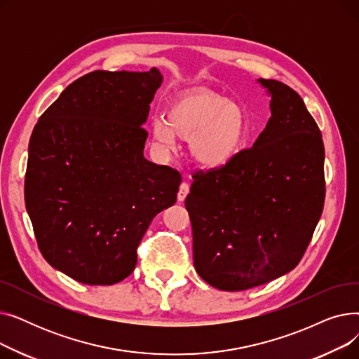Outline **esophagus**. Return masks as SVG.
Instances as JSON below:
<instances>
[{
    "label": "esophagus",
    "mask_w": 359,
    "mask_h": 359,
    "mask_svg": "<svg viewBox=\"0 0 359 359\" xmlns=\"http://www.w3.org/2000/svg\"><path fill=\"white\" fill-rule=\"evenodd\" d=\"M187 194H189V183L183 182V183L180 184V187H179V192H177V201H179V202H183V201H184V198L187 196Z\"/></svg>",
    "instance_id": "esophagus-1"
}]
</instances>
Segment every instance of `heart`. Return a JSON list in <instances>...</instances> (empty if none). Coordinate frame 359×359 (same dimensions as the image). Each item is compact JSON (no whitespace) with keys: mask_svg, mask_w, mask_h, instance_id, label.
Returning <instances> with one entry per match:
<instances>
[{"mask_svg":"<svg viewBox=\"0 0 359 359\" xmlns=\"http://www.w3.org/2000/svg\"><path fill=\"white\" fill-rule=\"evenodd\" d=\"M153 138L167 149L176 135L191 141V154L203 168L217 170L233 163L246 145L249 119L229 99L208 91L180 93L167 107V118L151 121Z\"/></svg>","mask_w":359,"mask_h":359,"instance_id":"b5f03b06","label":"heart"}]
</instances>
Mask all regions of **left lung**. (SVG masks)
Wrapping results in <instances>:
<instances>
[{
	"label": "left lung",
	"mask_w": 359,
	"mask_h": 359,
	"mask_svg": "<svg viewBox=\"0 0 359 359\" xmlns=\"http://www.w3.org/2000/svg\"><path fill=\"white\" fill-rule=\"evenodd\" d=\"M271 118L252 148L222 168L194 176L184 205L199 276L222 291H243L292 271L325 203V147L303 99L259 79Z\"/></svg>",
	"instance_id": "8db88e82"
}]
</instances>
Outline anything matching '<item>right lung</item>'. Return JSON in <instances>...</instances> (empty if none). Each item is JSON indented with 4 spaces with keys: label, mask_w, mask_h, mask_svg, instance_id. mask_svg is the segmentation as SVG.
I'll use <instances>...</instances> for the list:
<instances>
[{
    "label": "right lung",
    "mask_w": 359,
    "mask_h": 359,
    "mask_svg": "<svg viewBox=\"0 0 359 359\" xmlns=\"http://www.w3.org/2000/svg\"><path fill=\"white\" fill-rule=\"evenodd\" d=\"M163 83L147 72L93 71L69 84L36 123L25 201L52 268L87 285L132 273L153 218L182 182L144 157L149 103Z\"/></svg>",
    "instance_id": "obj_1"
}]
</instances>
